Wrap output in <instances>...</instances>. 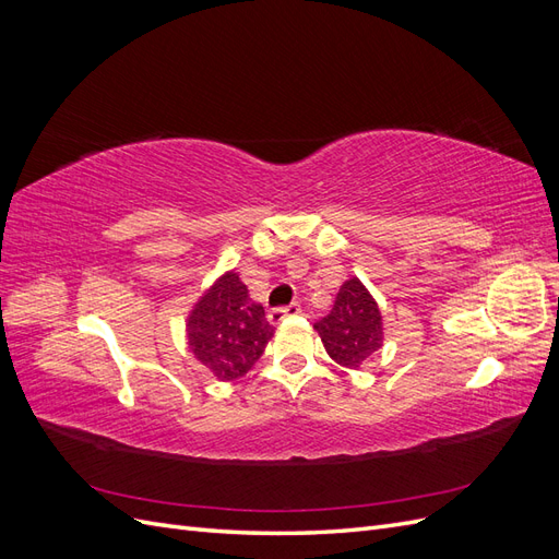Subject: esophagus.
I'll list each match as a JSON object with an SVG mask.
<instances>
[{"mask_svg":"<svg viewBox=\"0 0 559 559\" xmlns=\"http://www.w3.org/2000/svg\"><path fill=\"white\" fill-rule=\"evenodd\" d=\"M300 312V306L298 302H292V306H284V308H273L267 312V321L270 324H280V321H284L286 317H294Z\"/></svg>","mask_w":559,"mask_h":559,"instance_id":"34e87169","label":"esophagus"}]
</instances>
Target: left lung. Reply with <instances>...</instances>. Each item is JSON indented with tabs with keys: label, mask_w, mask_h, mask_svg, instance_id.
<instances>
[{
	"label": "left lung",
	"mask_w": 559,
	"mask_h": 559,
	"mask_svg": "<svg viewBox=\"0 0 559 559\" xmlns=\"http://www.w3.org/2000/svg\"><path fill=\"white\" fill-rule=\"evenodd\" d=\"M329 357L345 368H359L382 347V314L366 286L352 277L335 296L333 308L314 324Z\"/></svg>",
	"instance_id": "1"
}]
</instances>
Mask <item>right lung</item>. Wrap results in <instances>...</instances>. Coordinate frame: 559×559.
<instances>
[{
  "instance_id": "1",
  "label": "right lung",
  "mask_w": 559,
  "mask_h": 559,
  "mask_svg": "<svg viewBox=\"0 0 559 559\" xmlns=\"http://www.w3.org/2000/svg\"><path fill=\"white\" fill-rule=\"evenodd\" d=\"M189 347L218 380H238L259 361L275 329L247 286L226 273L189 314Z\"/></svg>"
}]
</instances>
